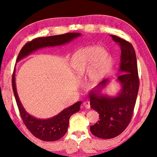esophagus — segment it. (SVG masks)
Here are the masks:
<instances>
[{
    "instance_id": "obj_1",
    "label": "esophagus",
    "mask_w": 157,
    "mask_h": 157,
    "mask_svg": "<svg viewBox=\"0 0 157 157\" xmlns=\"http://www.w3.org/2000/svg\"><path fill=\"white\" fill-rule=\"evenodd\" d=\"M83 106L86 109H89L90 108V102L89 101H85L83 103Z\"/></svg>"
}]
</instances>
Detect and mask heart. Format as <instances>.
Instances as JSON below:
<instances>
[{"instance_id":"b5f03b06","label":"heart","mask_w":157,"mask_h":157,"mask_svg":"<svg viewBox=\"0 0 157 157\" xmlns=\"http://www.w3.org/2000/svg\"><path fill=\"white\" fill-rule=\"evenodd\" d=\"M108 52L102 47H85L76 52L71 58V67L77 75L82 76L89 69L94 78H98L108 61Z\"/></svg>"}]
</instances>
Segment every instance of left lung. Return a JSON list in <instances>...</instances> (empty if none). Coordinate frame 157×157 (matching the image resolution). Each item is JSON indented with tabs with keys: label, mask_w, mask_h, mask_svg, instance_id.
<instances>
[{
	"label": "left lung",
	"mask_w": 157,
	"mask_h": 157,
	"mask_svg": "<svg viewBox=\"0 0 157 157\" xmlns=\"http://www.w3.org/2000/svg\"><path fill=\"white\" fill-rule=\"evenodd\" d=\"M121 50L119 74L116 81L121 89L116 96L102 94L101 91L109 83L108 79L100 82L89 92L91 108L99 113L100 121L90 127L91 133L101 139H112L121 134L131 121L139 91L136 52L129 42L116 35H111Z\"/></svg>",
	"instance_id": "8db88e82"
}]
</instances>
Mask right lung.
<instances>
[{
	"label": "right lung",
	"instance_id": "add662e5",
	"mask_svg": "<svg viewBox=\"0 0 157 157\" xmlns=\"http://www.w3.org/2000/svg\"><path fill=\"white\" fill-rule=\"evenodd\" d=\"M79 36H81L80 33H73L34 39L33 41L26 44L22 48L18 55L17 62H19L20 60L28 56L32 52L37 50L46 47L61 46L68 44ZM12 83L13 92L17 101L21 117L29 131L34 136L44 141H55L64 136L68 130L69 118L73 113L78 112L80 109L81 101H79L69 107L64 109L57 115L50 118H36L29 114L21 104L16 88L15 69L12 76Z\"/></svg>",
	"mask_w": 157,
	"mask_h": 157
}]
</instances>
